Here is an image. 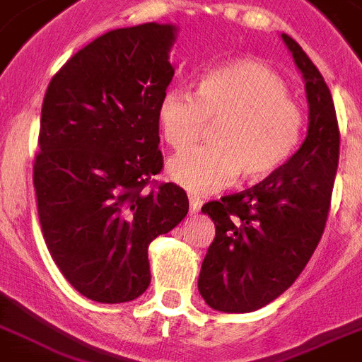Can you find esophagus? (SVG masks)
<instances>
[{
	"instance_id": "esophagus-1",
	"label": "esophagus",
	"mask_w": 362,
	"mask_h": 362,
	"mask_svg": "<svg viewBox=\"0 0 362 362\" xmlns=\"http://www.w3.org/2000/svg\"><path fill=\"white\" fill-rule=\"evenodd\" d=\"M201 204H203V201H201L197 195L189 193V210H192V212H199V210H201Z\"/></svg>"
}]
</instances>
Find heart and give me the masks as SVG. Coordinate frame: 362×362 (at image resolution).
<instances>
[{"label":"heart","mask_w":362,"mask_h":362,"mask_svg":"<svg viewBox=\"0 0 362 362\" xmlns=\"http://www.w3.org/2000/svg\"><path fill=\"white\" fill-rule=\"evenodd\" d=\"M210 120H218L214 142L169 163V175L197 193L226 186L240 173L247 182L270 176L291 158L304 127L286 81L257 59L210 67L199 75L195 93L169 88L159 99V129L176 152L201 141Z\"/></svg>","instance_id":"1"}]
</instances>
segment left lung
<instances>
[{
    "label": "left lung",
    "mask_w": 362,
    "mask_h": 362,
    "mask_svg": "<svg viewBox=\"0 0 362 362\" xmlns=\"http://www.w3.org/2000/svg\"><path fill=\"white\" fill-rule=\"evenodd\" d=\"M281 39L304 76L308 135L280 169L250 189L203 204L216 237L199 274L210 308L246 314L278 298L303 272L325 231L338 169L340 129L323 76L289 35Z\"/></svg>",
    "instance_id": "8db88e82"
}]
</instances>
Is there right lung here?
<instances>
[{"instance_id": "add662e5", "label": "right lung", "mask_w": 362, "mask_h": 362, "mask_svg": "<svg viewBox=\"0 0 362 362\" xmlns=\"http://www.w3.org/2000/svg\"><path fill=\"white\" fill-rule=\"evenodd\" d=\"M170 24L107 31L48 84L33 186L41 231L65 280L90 300H133L150 286L148 244L187 214L163 169L158 105L175 76Z\"/></svg>"}]
</instances>
